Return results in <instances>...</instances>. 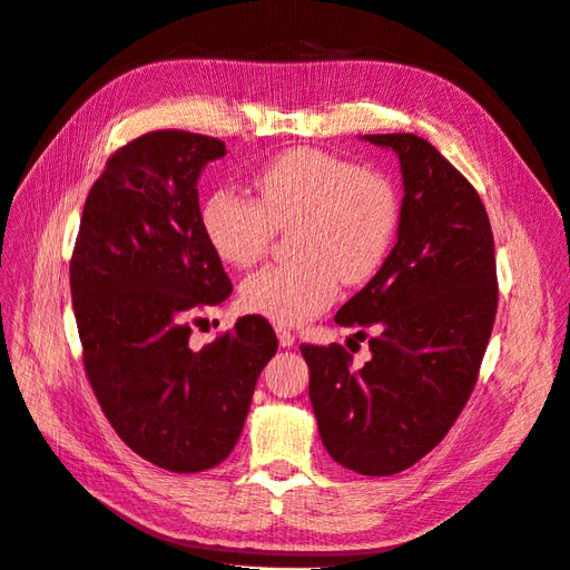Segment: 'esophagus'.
<instances>
[{
  "label": "esophagus",
  "mask_w": 570,
  "mask_h": 570,
  "mask_svg": "<svg viewBox=\"0 0 570 570\" xmlns=\"http://www.w3.org/2000/svg\"><path fill=\"white\" fill-rule=\"evenodd\" d=\"M278 340H281V347H292V344H295V335L285 331V327H278Z\"/></svg>",
  "instance_id": "34e87169"
}]
</instances>
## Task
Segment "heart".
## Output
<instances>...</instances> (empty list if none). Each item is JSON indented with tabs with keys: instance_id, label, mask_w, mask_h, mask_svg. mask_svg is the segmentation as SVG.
I'll return each mask as SVG.
<instances>
[{
	"instance_id": "obj_1",
	"label": "heart",
	"mask_w": 570,
	"mask_h": 570,
	"mask_svg": "<svg viewBox=\"0 0 570 570\" xmlns=\"http://www.w3.org/2000/svg\"><path fill=\"white\" fill-rule=\"evenodd\" d=\"M256 199L218 187L199 223L220 262L249 268L278 230L289 233L292 264L245 281L239 302L275 325H302L331 306L337 283L366 285L385 266L400 228V195L377 170L323 149H285L254 176Z\"/></svg>"
}]
</instances>
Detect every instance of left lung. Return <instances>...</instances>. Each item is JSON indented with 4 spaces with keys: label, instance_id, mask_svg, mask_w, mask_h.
I'll list each match as a JSON object with an SVG mask.
<instances>
[{
    "label": "left lung",
    "instance_id": "8db88e82",
    "mask_svg": "<svg viewBox=\"0 0 570 570\" xmlns=\"http://www.w3.org/2000/svg\"><path fill=\"white\" fill-rule=\"evenodd\" d=\"M364 137L396 151L404 178L396 245L335 316L368 337L371 361L352 368L335 342L302 344V354L327 454L361 475H394L435 450L469 402L499 287L475 187L419 135Z\"/></svg>",
    "mask_w": 570,
    "mask_h": 570
}]
</instances>
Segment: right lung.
Here are the masks:
<instances>
[{"mask_svg": "<svg viewBox=\"0 0 570 570\" xmlns=\"http://www.w3.org/2000/svg\"><path fill=\"white\" fill-rule=\"evenodd\" d=\"M218 137L151 130L116 149L71 256L82 364L135 454L174 473L214 469L243 433L256 377L278 350L262 316L195 350L193 323L233 292L199 223L197 178Z\"/></svg>", "mask_w": 570, "mask_h": 570, "instance_id": "obj_1", "label": "right lung"}]
</instances>
